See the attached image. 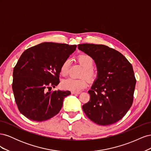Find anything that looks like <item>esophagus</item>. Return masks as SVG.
<instances>
[{
  "mask_svg": "<svg viewBox=\"0 0 151 151\" xmlns=\"http://www.w3.org/2000/svg\"><path fill=\"white\" fill-rule=\"evenodd\" d=\"M71 93L72 94H79L81 93V92H76V91H72Z\"/></svg>",
  "mask_w": 151,
  "mask_h": 151,
  "instance_id": "esophagus-1",
  "label": "esophagus"
}]
</instances>
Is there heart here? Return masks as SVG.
<instances>
[{
  "label": "heart",
  "mask_w": 151,
  "mask_h": 151,
  "mask_svg": "<svg viewBox=\"0 0 151 151\" xmlns=\"http://www.w3.org/2000/svg\"><path fill=\"white\" fill-rule=\"evenodd\" d=\"M77 61L84 68L83 76H86L90 81H94L97 77V72L93 68L94 65L93 58L88 54H81L77 57ZM70 63V61L69 59H66L63 62L60 67V74L62 76H65L67 74ZM61 85L63 89L78 92L87 86L88 80L86 78L79 79L68 78L63 81Z\"/></svg>",
  "instance_id": "obj_1"
}]
</instances>
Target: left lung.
Listing matches in <instances>:
<instances>
[{"label": "left lung", "instance_id": "1", "mask_svg": "<svg viewBox=\"0 0 151 151\" xmlns=\"http://www.w3.org/2000/svg\"><path fill=\"white\" fill-rule=\"evenodd\" d=\"M78 48L93 58L98 70L83 111L98 125H112L126 115L133 103L136 84L133 67L121 53L106 45L79 44Z\"/></svg>", "mask_w": 151, "mask_h": 151}]
</instances>
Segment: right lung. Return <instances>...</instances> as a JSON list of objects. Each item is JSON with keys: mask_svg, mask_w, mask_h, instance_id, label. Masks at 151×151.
Here are the masks:
<instances>
[{"mask_svg": "<svg viewBox=\"0 0 151 151\" xmlns=\"http://www.w3.org/2000/svg\"><path fill=\"white\" fill-rule=\"evenodd\" d=\"M77 45L45 42L26 50L13 70L12 90L19 111L28 119L43 122L60 111L69 91H55L60 67ZM49 89V92H47Z\"/></svg>", "mask_w": 151, "mask_h": 151, "instance_id": "right-lung-1", "label": "right lung"}]
</instances>
